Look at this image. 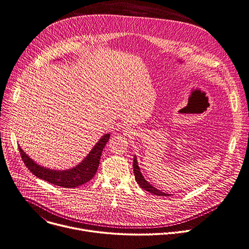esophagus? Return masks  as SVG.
<instances>
[{
  "instance_id": "34e87169",
  "label": "esophagus",
  "mask_w": 249,
  "mask_h": 249,
  "mask_svg": "<svg viewBox=\"0 0 249 249\" xmlns=\"http://www.w3.org/2000/svg\"><path fill=\"white\" fill-rule=\"evenodd\" d=\"M125 132H127V131H125Z\"/></svg>"
}]
</instances>
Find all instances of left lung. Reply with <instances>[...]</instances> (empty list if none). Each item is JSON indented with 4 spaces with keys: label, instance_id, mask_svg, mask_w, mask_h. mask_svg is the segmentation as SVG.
<instances>
[{
    "label": "left lung",
    "instance_id": "obj_1",
    "mask_svg": "<svg viewBox=\"0 0 249 249\" xmlns=\"http://www.w3.org/2000/svg\"><path fill=\"white\" fill-rule=\"evenodd\" d=\"M133 171H134V174H135V178H136V182L139 184V186L144 189L145 191L153 194V195H156V196H170L172 195L170 194H165L163 193L162 191L156 189L155 187H153L149 182H147V180L145 179V178L143 177L142 173L140 172V168L138 166V162H137V158L136 156L134 157V161H133Z\"/></svg>",
    "mask_w": 249,
    "mask_h": 249
}]
</instances>
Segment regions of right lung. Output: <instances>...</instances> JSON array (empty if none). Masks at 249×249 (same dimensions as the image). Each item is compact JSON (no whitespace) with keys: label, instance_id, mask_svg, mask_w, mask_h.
<instances>
[{"label":"right lung","instance_id":"right-lung-1","mask_svg":"<svg viewBox=\"0 0 249 249\" xmlns=\"http://www.w3.org/2000/svg\"><path fill=\"white\" fill-rule=\"evenodd\" d=\"M109 138V133L103 135L92 148V150L84 158L82 162H80L74 168L62 171H56L42 167L32 160V158H30L19 146L18 150L25 165L36 177L62 188H75L86 184L88 180L94 177L99 166L103 148L105 147Z\"/></svg>","mask_w":249,"mask_h":249}]
</instances>
